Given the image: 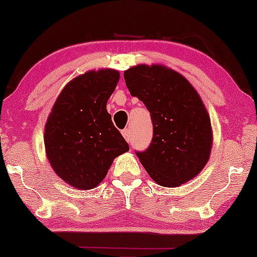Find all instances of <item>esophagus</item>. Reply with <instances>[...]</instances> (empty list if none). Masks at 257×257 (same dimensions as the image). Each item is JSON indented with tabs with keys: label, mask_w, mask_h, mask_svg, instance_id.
<instances>
[{
	"label": "esophagus",
	"mask_w": 257,
	"mask_h": 257,
	"mask_svg": "<svg viewBox=\"0 0 257 257\" xmlns=\"http://www.w3.org/2000/svg\"><path fill=\"white\" fill-rule=\"evenodd\" d=\"M122 136H124V138H125V140L127 143H130L131 142V128H125V130H122Z\"/></svg>",
	"instance_id": "obj_1"
}]
</instances>
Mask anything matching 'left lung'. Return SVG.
<instances>
[{"label":"left lung","instance_id":"obj_1","mask_svg":"<svg viewBox=\"0 0 257 257\" xmlns=\"http://www.w3.org/2000/svg\"><path fill=\"white\" fill-rule=\"evenodd\" d=\"M131 96L151 114L153 138L140 163L157 184L177 187L205 167L212 147L210 119L201 98L180 73L161 65H137L124 71Z\"/></svg>","mask_w":257,"mask_h":257}]
</instances>
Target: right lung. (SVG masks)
<instances>
[{
	"instance_id": "obj_1",
	"label": "right lung",
	"mask_w": 257,
	"mask_h": 257,
	"mask_svg": "<svg viewBox=\"0 0 257 257\" xmlns=\"http://www.w3.org/2000/svg\"><path fill=\"white\" fill-rule=\"evenodd\" d=\"M118 80L119 72L108 69L77 77L63 89L48 118V159L58 177L76 188L99 185L114 158L130 149L106 111Z\"/></svg>"
}]
</instances>
